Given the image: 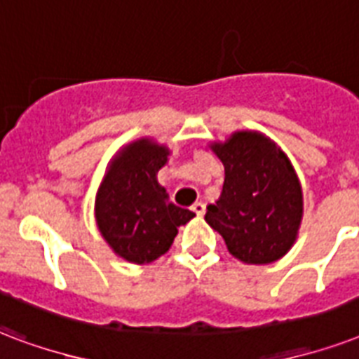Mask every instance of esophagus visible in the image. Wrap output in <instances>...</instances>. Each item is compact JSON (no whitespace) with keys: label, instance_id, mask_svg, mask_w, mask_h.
Listing matches in <instances>:
<instances>
[{"label":"esophagus","instance_id":"1","mask_svg":"<svg viewBox=\"0 0 359 359\" xmlns=\"http://www.w3.org/2000/svg\"><path fill=\"white\" fill-rule=\"evenodd\" d=\"M191 210H194V212H196L198 216H203L205 215V205L201 203V201H198V203L191 205Z\"/></svg>","mask_w":359,"mask_h":359}]
</instances>
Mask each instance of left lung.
Listing matches in <instances>:
<instances>
[{
	"mask_svg": "<svg viewBox=\"0 0 359 359\" xmlns=\"http://www.w3.org/2000/svg\"><path fill=\"white\" fill-rule=\"evenodd\" d=\"M224 163L220 199L205 222L243 264L265 265L288 254L303 220L299 177L284 150L262 131L241 130L209 144Z\"/></svg>",
	"mask_w": 359,
	"mask_h": 359,
	"instance_id": "8db88e82",
	"label": "left lung"
}]
</instances>
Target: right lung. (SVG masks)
I'll return each instance as SVG.
<instances>
[{
  "label": "right lung",
  "instance_id": "obj_1",
  "mask_svg": "<svg viewBox=\"0 0 359 359\" xmlns=\"http://www.w3.org/2000/svg\"><path fill=\"white\" fill-rule=\"evenodd\" d=\"M171 150L152 137L124 144L111 158L95 194L94 215L101 237L118 258L152 264L168 252L194 212L171 203L158 182Z\"/></svg>",
  "mask_w": 359,
  "mask_h": 359
}]
</instances>
